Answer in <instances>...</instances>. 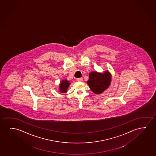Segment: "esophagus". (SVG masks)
Wrapping results in <instances>:
<instances>
[{
  "mask_svg": "<svg viewBox=\"0 0 156 156\" xmlns=\"http://www.w3.org/2000/svg\"><path fill=\"white\" fill-rule=\"evenodd\" d=\"M82 77H81V78H78V79H77L76 80L77 81H82Z\"/></svg>",
  "mask_w": 156,
  "mask_h": 156,
  "instance_id": "34e87169",
  "label": "esophagus"
}]
</instances>
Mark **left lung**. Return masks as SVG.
Returning <instances> with one entry per match:
<instances>
[{
    "mask_svg": "<svg viewBox=\"0 0 156 156\" xmlns=\"http://www.w3.org/2000/svg\"><path fill=\"white\" fill-rule=\"evenodd\" d=\"M111 81V75L108 71L103 73L91 72L89 75L88 86L95 94H101L107 89Z\"/></svg>",
    "mask_w": 156,
    "mask_h": 156,
    "instance_id": "1",
    "label": "left lung"
}]
</instances>
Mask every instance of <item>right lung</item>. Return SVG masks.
Instances as JSON below:
<instances>
[{
    "label": "right lung",
    "instance_id": "1",
    "mask_svg": "<svg viewBox=\"0 0 156 156\" xmlns=\"http://www.w3.org/2000/svg\"><path fill=\"white\" fill-rule=\"evenodd\" d=\"M69 84L70 83L67 80H62L59 84L60 92L62 93H66Z\"/></svg>",
    "mask_w": 156,
    "mask_h": 156
}]
</instances>
